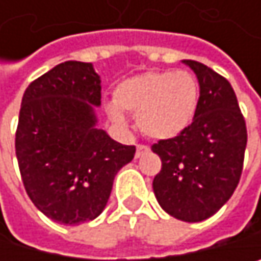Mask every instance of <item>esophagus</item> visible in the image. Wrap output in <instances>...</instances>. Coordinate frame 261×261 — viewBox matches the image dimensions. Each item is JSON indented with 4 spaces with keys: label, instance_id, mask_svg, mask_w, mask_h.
<instances>
[{
    "label": "esophagus",
    "instance_id": "esophagus-1",
    "mask_svg": "<svg viewBox=\"0 0 261 261\" xmlns=\"http://www.w3.org/2000/svg\"><path fill=\"white\" fill-rule=\"evenodd\" d=\"M148 152V147L147 145H142V144H139L138 147H136V158H141L142 155H145Z\"/></svg>",
    "mask_w": 261,
    "mask_h": 261
}]
</instances>
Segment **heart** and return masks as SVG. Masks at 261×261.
I'll use <instances>...</instances> for the list:
<instances>
[{"label": "heart", "mask_w": 261, "mask_h": 261, "mask_svg": "<svg viewBox=\"0 0 261 261\" xmlns=\"http://www.w3.org/2000/svg\"><path fill=\"white\" fill-rule=\"evenodd\" d=\"M108 108L113 122L128 125L123 111L138 117L141 132L152 139H172L193 122L199 105V86L188 72H147L122 81Z\"/></svg>", "instance_id": "1"}]
</instances>
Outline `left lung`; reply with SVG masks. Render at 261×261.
<instances>
[{
  "mask_svg": "<svg viewBox=\"0 0 261 261\" xmlns=\"http://www.w3.org/2000/svg\"><path fill=\"white\" fill-rule=\"evenodd\" d=\"M183 62L199 80V105L193 122L178 136L152 145L161 158L153 193L170 216L200 222L213 216L237 189L247 129L230 83L202 62Z\"/></svg>",
  "mask_w": 261,
  "mask_h": 261,
  "instance_id": "obj_1",
  "label": "left lung"
}]
</instances>
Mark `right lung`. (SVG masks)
<instances>
[{
    "label": "right lung",
    "instance_id": "right-lung-1",
    "mask_svg": "<svg viewBox=\"0 0 261 261\" xmlns=\"http://www.w3.org/2000/svg\"><path fill=\"white\" fill-rule=\"evenodd\" d=\"M100 103L101 81L89 62H62L24 91L15 133L18 167L29 199L55 222L95 219L116 174L135 158V145L95 126Z\"/></svg>",
    "mask_w": 261,
    "mask_h": 261
}]
</instances>
